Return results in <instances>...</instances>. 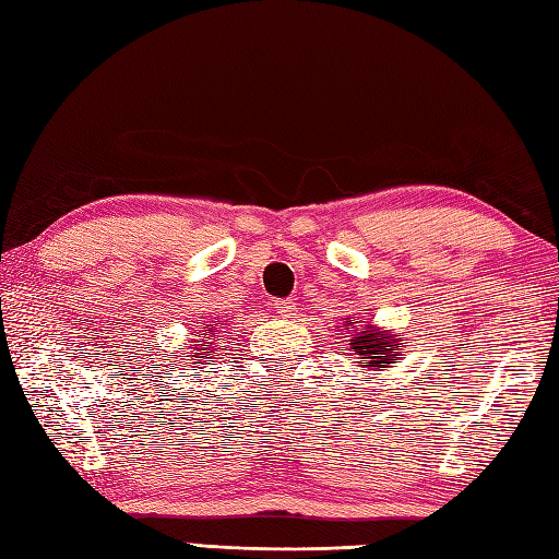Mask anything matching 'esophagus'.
I'll list each match as a JSON object with an SVG mask.
<instances>
[{"instance_id": "obj_1", "label": "esophagus", "mask_w": 559, "mask_h": 559, "mask_svg": "<svg viewBox=\"0 0 559 559\" xmlns=\"http://www.w3.org/2000/svg\"><path fill=\"white\" fill-rule=\"evenodd\" d=\"M272 309H275L284 318H294L296 316V301L294 299H275Z\"/></svg>"}]
</instances>
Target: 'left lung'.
<instances>
[{
  "label": "left lung",
  "mask_w": 559,
  "mask_h": 559,
  "mask_svg": "<svg viewBox=\"0 0 559 559\" xmlns=\"http://www.w3.org/2000/svg\"><path fill=\"white\" fill-rule=\"evenodd\" d=\"M349 325V321H347ZM401 343V340H397ZM352 349H355V355H359L361 359V367H391L395 364L397 355H395V345L391 343V337H385V333H373L369 328H361L357 337L352 340Z\"/></svg>",
  "instance_id": "8db88e82"
}]
</instances>
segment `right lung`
<instances>
[{
    "instance_id": "add662e5",
    "label": "right lung",
    "mask_w": 559,
    "mask_h": 559,
    "mask_svg": "<svg viewBox=\"0 0 559 559\" xmlns=\"http://www.w3.org/2000/svg\"><path fill=\"white\" fill-rule=\"evenodd\" d=\"M212 333H214V330H212ZM200 343H202V347H204V349L212 347L210 343H204V340H200ZM216 349H219V347H216ZM192 357H198V352H195V355H192ZM207 359H212V357H207ZM195 364H200V357H198V361H195Z\"/></svg>"
}]
</instances>
